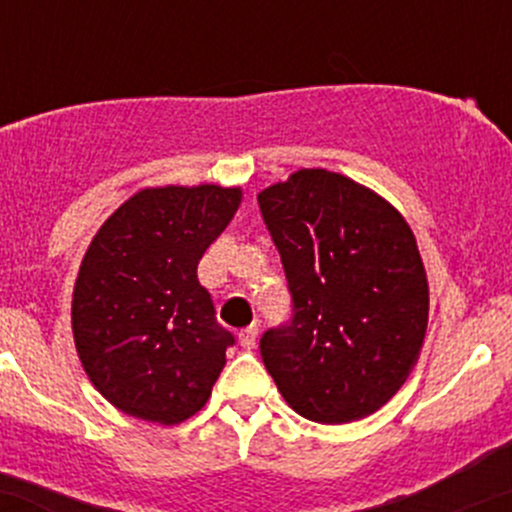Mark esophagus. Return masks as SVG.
I'll list each match as a JSON object with an SVG mask.
<instances>
[{
    "label": "esophagus",
    "mask_w": 512,
    "mask_h": 512,
    "mask_svg": "<svg viewBox=\"0 0 512 512\" xmlns=\"http://www.w3.org/2000/svg\"><path fill=\"white\" fill-rule=\"evenodd\" d=\"M257 335H260V328H257V325H250V328L240 330V335H238L240 345H243L245 350H252V347H255V342H257Z\"/></svg>",
    "instance_id": "esophagus-1"
}]
</instances>
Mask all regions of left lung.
Segmentation results:
<instances>
[{"mask_svg": "<svg viewBox=\"0 0 512 512\" xmlns=\"http://www.w3.org/2000/svg\"><path fill=\"white\" fill-rule=\"evenodd\" d=\"M294 299L260 352L284 401L316 423H352L406 384L430 291L411 226L340 172L299 170L257 194Z\"/></svg>", "mask_w": 512, "mask_h": 512, "instance_id": "1", "label": "left lung"}]
</instances>
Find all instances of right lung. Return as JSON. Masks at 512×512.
Returning a JSON list of instances; mask_svg holds the SVG:
<instances>
[{
	"instance_id": "1",
	"label": "right lung",
	"mask_w": 512,
	"mask_h": 512,
	"mask_svg": "<svg viewBox=\"0 0 512 512\" xmlns=\"http://www.w3.org/2000/svg\"><path fill=\"white\" fill-rule=\"evenodd\" d=\"M243 201L240 187L140 189L89 243L72 289V335L101 396L133 418L179 425L209 401L233 335L196 267Z\"/></svg>"
}]
</instances>
